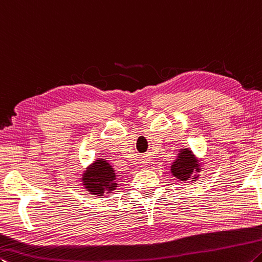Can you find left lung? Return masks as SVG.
I'll list each match as a JSON object with an SVG mask.
<instances>
[{
  "label": "left lung",
  "instance_id": "obj_1",
  "mask_svg": "<svg viewBox=\"0 0 262 262\" xmlns=\"http://www.w3.org/2000/svg\"><path fill=\"white\" fill-rule=\"evenodd\" d=\"M202 162L197 158L189 147H183L179 149V153L170 165V173L179 181L195 182L200 178L202 171Z\"/></svg>",
  "mask_w": 262,
  "mask_h": 262
}]
</instances>
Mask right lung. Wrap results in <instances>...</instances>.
I'll use <instances>...</instances> for the list:
<instances>
[{"instance_id":"obj_1","label":"right lung","mask_w":262,"mask_h":262,"mask_svg":"<svg viewBox=\"0 0 262 262\" xmlns=\"http://www.w3.org/2000/svg\"><path fill=\"white\" fill-rule=\"evenodd\" d=\"M81 184L91 195L111 194L118 187L117 173L109 161L97 158L81 174Z\"/></svg>"}]
</instances>
